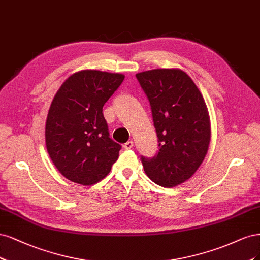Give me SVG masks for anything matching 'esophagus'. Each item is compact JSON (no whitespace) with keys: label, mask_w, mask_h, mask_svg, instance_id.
<instances>
[{"label":"esophagus","mask_w":260,"mask_h":260,"mask_svg":"<svg viewBox=\"0 0 260 260\" xmlns=\"http://www.w3.org/2000/svg\"><path fill=\"white\" fill-rule=\"evenodd\" d=\"M133 146H134V142H133L132 140H128L127 142H125V144L123 145V147H124L125 150H128V149L133 148Z\"/></svg>","instance_id":"34e87169"}]
</instances>
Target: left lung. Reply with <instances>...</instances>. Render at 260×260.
Wrapping results in <instances>:
<instances>
[{
  "instance_id": "1",
  "label": "left lung",
  "mask_w": 260,
  "mask_h": 260,
  "mask_svg": "<svg viewBox=\"0 0 260 260\" xmlns=\"http://www.w3.org/2000/svg\"><path fill=\"white\" fill-rule=\"evenodd\" d=\"M151 106L158 152L141 156L148 177L158 186L188 180L202 164L211 140L207 107L201 91L180 69H154L136 74Z\"/></svg>"
}]
</instances>
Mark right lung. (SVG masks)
<instances>
[{
  "mask_svg": "<svg viewBox=\"0 0 260 260\" xmlns=\"http://www.w3.org/2000/svg\"><path fill=\"white\" fill-rule=\"evenodd\" d=\"M121 73L82 70L67 79L48 110L45 142L67 179L89 186L104 179L121 145L109 135L103 107L124 80Z\"/></svg>",
  "mask_w": 260,
  "mask_h": 260,
  "instance_id": "right-lung-1",
  "label": "right lung"
}]
</instances>
